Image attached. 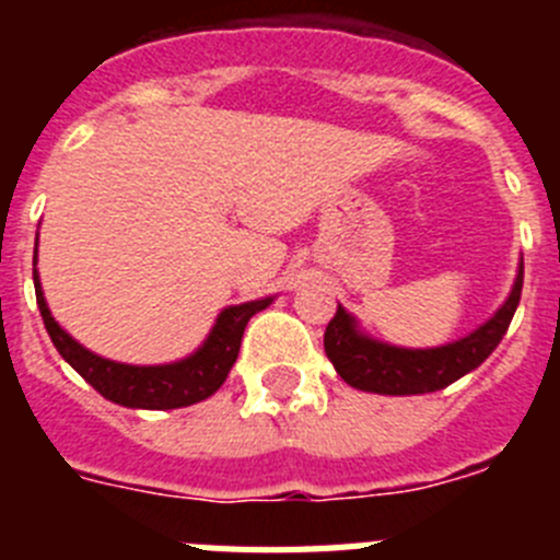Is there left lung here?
<instances>
[{
    "label": "left lung",
    "instance_id": "8db88e82",
    "mask_svg": "<svg viewBox=\"0 0 560 560\" xmlns=\"http://www.w3.org/2000/svg\"><path fill=\"white\" fill-rule=\"evenodd\" d=\"M524 264H518L516 283L502 303V308L479 325L474 334L440 348H395L359 330L355 316L336 308L334 319L325 328V353L334 361L336 373L361 393L378 395H423L438 393L471 373L497 350L502 336L511 328V319L522 300Z\"/></svg>",
    "mask_w": 560,
    "mask_h": 560
}]
</instances>
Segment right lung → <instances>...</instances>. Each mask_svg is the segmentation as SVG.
I'll return each mask as SVG.
<instances>
[{
	"instance_id": "add662e5",
	"label": "right lung",
	"mask_w": 560,
	"mask_h": 560,
	"mask_svg": "<svg viewBox=\"0 0 560 560\" xmlns=\"http://www.w3.org/2000/svg\"><path fill=\"white\" fill-rule=\"evenodd\" d=\"M33 266H36V257H33ZM33 283H36V303L42 311L44 328H47L49 339L63 355V361H69V368L75 370L86 384H92L103 398L128 409H179L210 398L224 384L232 364H235L246 323L257 311L269 308L271 300H275V296H264V300H252V303L230 305V308L221 311L210 336L196 353L182 361H173V364L140 368V364L103 359V355L83 348L81 341L72 339L56 323V316L49 314L36 269H33Z\"/></svg>"
}]
</instances>
